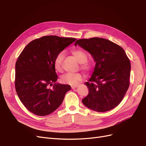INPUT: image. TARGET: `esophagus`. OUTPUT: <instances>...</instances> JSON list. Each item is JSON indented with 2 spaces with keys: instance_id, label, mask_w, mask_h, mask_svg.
Returning <instances> with one entry per match:
<instances>
[{
  "instance_id": "34e87169",
  "label": "esophagus",
  "mask_w": 146,
  "mask_h": 146,
  "mask_svg": "<svg viewBox=\"0 0 146 146\" xmlns=\"http://www.w3.org/2000/svg\"><path fill=\"white\" fill-rule=\"evenodd\" d=\"M77 87H78V85H73V86H72V89H74V88H77Z\"/></svg>"
}]
</instances>
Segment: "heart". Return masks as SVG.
I'll list each match as a JSON object with an SVG mask.
<instances>
[{
	"label": "heart",
	"instance_id": "obj_1",
	"mask_svg": "<svg viewBox=\"0 0 146 146\" xmlns=\"http://www.w3.org/2000/svg\"><path fill=\"white\" fill-rule=\"evenodd\" d=\"M71 53L76 60L80 63L82 70L87 72L91 71L92 64L87 61L88 56L85 52L78 49H74L72 50ZM63 59H64V54L62 52H60L56 55L54 61V67L56 71L58 72L62 71V62ZM82 79L83 76L80 73H68L63 74L60 78V80L62 83L70 85H76L82 81Z\"/></svg>",
	"mask_w": 146,
	"mask_h": 146
}]
</instances>
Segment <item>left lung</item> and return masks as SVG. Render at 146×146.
Instances as JSON below:
<instances>
[{
  "label": "left lung",
  "instance_id": "8db88e82",
  "mask_svg": "<svg viewBox=\"0 0 146 146\" xmlns=\"http://www.w3.org/2000/svg\"><path fill=\"white\" fill-rule=\"evenodd\" d=\"M90 52L96 62L89 82L88 96L82 102L98 112L109 111L122 101L129 86L131 62L123 49L103 38L93 37L76 41Z\"/></svg>",
  "mask_w": 146,
  "mask_h": 146
}]
</instances>
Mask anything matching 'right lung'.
Wrapping results in <instances>:
<instances>
[{
    "label": "right lung",
    "instance_id": "right-lung-1",
    "mask_svg": "<svg viewBox=\"0 0 146 146\" xmlns=\"http://www.w3.org/2000/svg\"><path fill=\"white\" fill-rule=\"evenodd\" d=\"M76 39L56 36H43L30 42L15 64V86L24 106L37 116H46L57 109L68 85L56 83L58 76L54 67L56 55ZM52 85V89L48 86Z\"/></svg>",
    "mask_w": 146,
    "mask_h": 146
}]
</instances>
